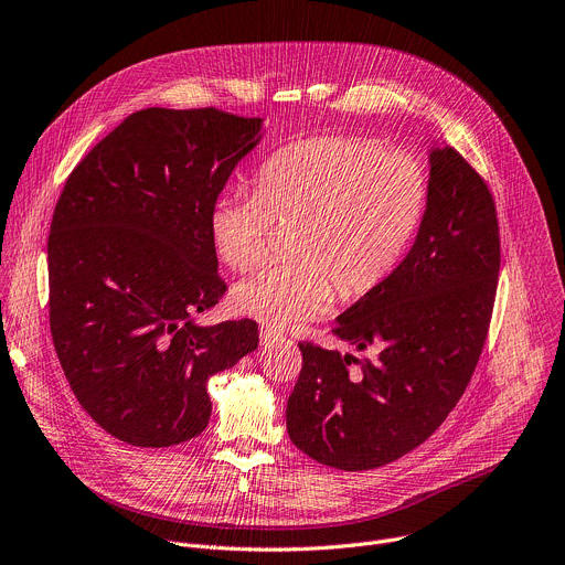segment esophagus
<instances>
[{
  "label": "esophagus",
  "instance_id": "obj_1",
  "mask_svg": "<svg viewBox=\"0 0 565 565\" xmlns=\"http://www.w3.org/2000/svg\"><path fill=\"white\" fill-rule=\"evenodd\" d=\"M259 335H262V342H264V344H270V342H275V340L281 338V333L275 331V329H270V327H262Z\"/></svg>",
  "mask_w": 565,
  "mask_h": 565
}]
</instances>
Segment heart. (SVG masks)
<instances>
[{"label": "heart", "mask_w": 565, "mask_h": 565, "mask_svg": "<svg viewBox=\"0 0 565 565\" xmlns=\"http://www.w3.org/2000/svg\"><path fill=\"white\" fill-rule=\"evenodd\" d=\"M428 200L424 167L403 150L344 135L281 146L262 164L254 191H223L210 234L234 270L262 262L275 223L292 225V259L270 262L232 288V306L268 327L322 313L335 299L383 284L417 234Z\"/></svg>", "instance_id": "heart-1"}]
</instances>
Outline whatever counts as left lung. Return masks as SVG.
Listing matches in <instances>:
<instances>
[{
	"instance_id": "1",
	"label": "left lung",
	"mask_w": 565,
	"mask_h": 565,
	"mask_svg": "<svg viewBox=\"0 0 565 565\" xmlns=\"http://www.w3.org/2000/svg\"><path fill=\"white\" fill-rule=\"evenodd\" d=\"M500 230L484 178L450 146L430 150L413 249L347 309L333 333L376 358L299 342L290 441L320 465L370 471L424 444L465 394L487 342Z\"/></svg>"
}]
</instances>
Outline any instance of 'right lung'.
Masks as SVG:
<instances>
[{
	"instance_id": "obj_1",
	"label": "right lung",
	"mask_w": 565,
	"mask_h": 565,
	"mask_svg": "<svg viewBox=\"0 0 565 565\" xmlns=\"http://www.w3.org/2000/svg\"><path fill=\"white\" fill-rule=\"evenodd\" d=\"M262 139L259 117L148 108L70 173L51 218L49 324L85 413L143 448L207 428L210 376L259 344V324L198 327L218 303L214 200Z\"/></svg>"
}]
</instances>
